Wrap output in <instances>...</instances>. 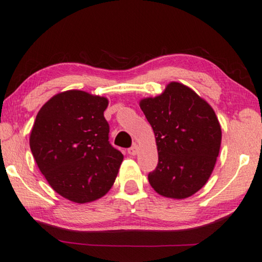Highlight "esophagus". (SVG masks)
<instances>
[{"instance_id":"1","label":"esophagus","mask_w":262,"mask_h":262,"mask_svg":"<svg viewBox=\"0 0 262 262\" xmlns=\"http://www.w3.org/2000/svg\"><path fill=\"white\" fill-rule=\"evenodd\" d=\"M127 154L131 155V156H136L137 154H138V146H137V145H134V146L128 148Z\"/></svg>"}]
</instances>
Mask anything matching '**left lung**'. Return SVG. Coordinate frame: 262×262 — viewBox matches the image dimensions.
Here are the masks:
<instances>
[{"mask_svg": "<svg viewBox=\"0 0 262 262\" xmlns=\"http://www.w3.org/2000/svg\"><path fill=\"white\" fill-rule=\"evenodd\" d=\"M139 106L154 128L158 165L148 183L158 194L185 199L210 178L219 156L221 126L206 100L178 82Z\"/></svg>", "mask_w": 262, "mask_h": 262, "instance_id": "1", "label": "left lung"}]
</instances>
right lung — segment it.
Instances as JSON below:
<instances>
[{
	"mask_svg": "<svg viewBox=\"0 0 262 262\" xmlns=\"http://www.w3.org/2000/svg\"><path fill=\"white\" fill-rule=\"evenodd\" d=\"M108 100L80 90L55 95L41 107L30 150L50 186L70 201L85 204L105 195L124 156L108 142L104 111Z\"/></svg>",
	"mask_w": 262,
	"mask_h": 262,
	"instance_id": "add662e5",
	"label": "right lung"
}]
</instances>
